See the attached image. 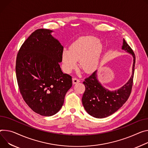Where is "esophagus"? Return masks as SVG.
I'll return each mask as SVG.
<instances>
[{
  "mask_svg": "<svg viewBox=\"0 0 148 148\" xmlns=\"http://www.w3.org/2000/svg\"><path fill=\"white\" fill-rule=\"evenodd\" d=\"M79 82H80L79 79L77 78H73V84H77V83H79Z\"/></svg>",
  "mask_w": 148,
  "mask_h": 148,
  "instance_id": "34e87169",
  "label": "esophagus"
}]
</instances>
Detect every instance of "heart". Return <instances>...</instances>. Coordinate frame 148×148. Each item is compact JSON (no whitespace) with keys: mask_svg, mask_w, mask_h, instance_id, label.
Returning <instances> with one entry per match:
<instances>
[{"mask_svg":"<svg viewBox=\"0 0 148 148\" xmlns=\"http://www.w3.org/2000/svg\"><path fill=\"white\" fill-rule=\"evenodd\" d=\"M103 52V45L99 39L86 36L78 38L61 53L63 69L70 73L76 69L78 60L79 66L86 72L95 71L100 64Z\"/></svg>","mask_w":148,"mask_h":148,"instance_id":"b5f03b06","label":"heart"}]
</instances>
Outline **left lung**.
I'll return each instance as SVG.
<instances>
[{"instance_id":"1","label":"left lung","mask_w":148,"mask_h":148,"mask_svg":"<svg viewBox=\"0 0 148 148\" xmlns=\"http://www.w3.org/2000/svg\"><path fill=\"white\" fill-rule=\"evenodd\" d=\"M122 49L133 58L132 74L125 85L113 91L104 87L97 79V70L83 82L86 90L82 97L83 104L86 111L94 117L102 119L112 115L126 103L130 96L135 70V55L125 39Z\"/></svg>"}]
</instances>
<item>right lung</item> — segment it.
Segmentation results:
<instances>
[{"label": "right lung", "instance_id": "add662e5", "mask_svg": "<svg viewBox=\"0 0 148 148\" xmlns=\"http://www.w3.org/2000/svg\"><path fill=\"white\" fill-rule=\"evenodd\" d=\"M53 31L39 29L23 42L16 61V78L26 103L44 116L56 114L62 107L72 77L60 68L63 46Z\"/></svg>", "mask_w": 148, "mask_h": 148}]
</instances>
